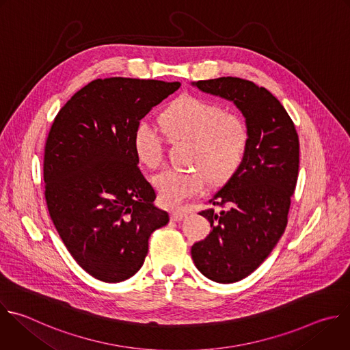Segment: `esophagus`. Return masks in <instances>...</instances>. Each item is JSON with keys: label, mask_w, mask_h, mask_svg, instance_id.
<instances>
[{"label": "esophagus", "mask_w": 350, "mask_h": 350, "mask_svg": "<svg viewBox=\"0 0 350 350\" xmlns=\"http://www.w3.org/2000/svg\"><path fill=\"white\" fill-rule=\"evenodd\" d=\"M188 215L187 210H174L170 213V218L172 221H181L183 218H185Z\"/></svg>", "instance_id": "obj_1"}]
</instances>
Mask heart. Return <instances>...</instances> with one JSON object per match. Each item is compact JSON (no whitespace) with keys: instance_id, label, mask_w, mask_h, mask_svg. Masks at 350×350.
<instances>
[{"instance_id":"1","label":"heart","mask_w":350,"mask_h":350,"mask_svg":"<svg viewBox=\"0 0 350 350\" xmlns=\"http://www.w3.org/2000/svg\"><path fill=\"white\" fill-rule=\"evenodd\" d=\"M161 124L172 139L193 142L192 172L165 170L154 177L159 202L177 207L199 195L206 174L214 185L229 180L239 169L249 144V129L242 116L218 103L184 94L161 113ZM133 150L139 162L155 169L163 159L162 137L148 122H140L133 133Z\"/></svg>"}]
</instances>
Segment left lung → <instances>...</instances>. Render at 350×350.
Masks as SVG:
<instances>
[{
  "label": "left lung",
  "instance_id": "8db88e82",
  "mask_svg": "<svg viewBox=\"0 0 350 350\" xmlns=\"http://www.w3.org/2000/svg\"><path fill=\"white\" fill-rule=\"evenodd\" d=\"M242 111L249 144L242 165L200 211L211 232L191 249L196 268L217 283H235L271 254L287 226L299 167V140L280 101L252 81L221 77L192 82Z\"/></svg>",
  "mask_w": 350,
  "mask_h": 350
}]
</instances>
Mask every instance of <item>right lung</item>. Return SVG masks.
<instances>
[{
    "label": "right lung",
    "instance_id": "obj_1",
    "mask_svg": "<svg viewBox=\"0 0 350 350\" xmlns=\"http://www.w3.org/2000/svg\"><path fill=\"white\" fill-rule=\"evenodd\" d=\"M180 82L94 79L57 112L44 154L51 218L78 265L105 283L132 278L152 232L169 222L139 169L133 133Z\"/></svg>",
    "mask_w": 350,
    "mask_h": 350
}]
</instances>
